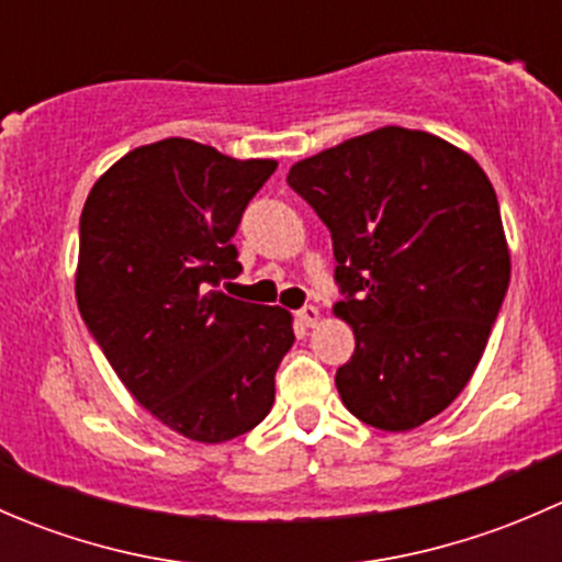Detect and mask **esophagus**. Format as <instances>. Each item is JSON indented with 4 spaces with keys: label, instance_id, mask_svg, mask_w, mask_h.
Returning a JSON list of instances; mask_svg holds the SVG:
<instances>
[{
    "label": "esophagus",
    "instance_id": "1",
    "mask_svg": "<svg viewBox=\"0 0 562 562\" xmlns=\"http://www.w3.org/2000/svg\"><path fill=\"white\" fill-rule=\"evenodd\" d=\"M296 317H299V323H302V326L313 328V326H317V321H321V310L313 307V304H307V307L299 310Z\"/></svg>",
    "mask_w": 562,
    "mask_h": 562
}]
</instances>
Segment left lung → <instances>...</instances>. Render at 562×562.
<instances>
[{
	"instance_id": "left-lung-1",
	"label": "left lung",
	"mask_w": 562,
	"mask_h": 562,
	"mask_svg": "<svg viewBox=\"0 0 562 562\" xmlns=\"http://www.w3.org/2000/svg\"><path fill=\"white\" fill-rule=\"evenodd\" d=\"M288 184L328 225L356 337L337 391L359 422L407 432L473 378L512 280L495 187L449 140L386 124L299 160Z\"/></svg>"
}]
</instances>
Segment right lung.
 <instances>
[{
	"label": "right lung",
	"mask_w": 562,
	"mask_h": 562,
	"mask_svg": "<svg viewBox=\"0 0 562 562\" xmlns=\"http://www.w3.org/2000/svg\"><path fill=\"white\" fill-rule=\"evenodd\" d=\"M277 160L166 138L94 181L81 212L76 299L124 389L166 427L225 443L274 405L293 315L214 291L236 277L234 234Z\"/></svg>",
	"instance_id": "1"
}]
</instances>
